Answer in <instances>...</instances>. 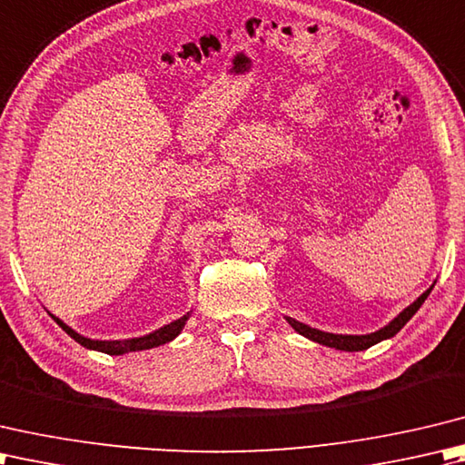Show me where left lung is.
<instances>
[{
  "mask_svg": "<svg viewBox=\"0 0 465 465\" xmlns=\"http://www.w3.org/2000/svg\"><path fill=\"white\" fill-rule=\"evenodd\" d=\"M433 287H430L428 291L423 292V295L413 301L410 307H407L403 312H400L390 325H385L383 329L375 331V333L371 335H333V333H325V331H317V329H311L307 325L299 323V321L287 317V321L291 323V327L297 331L299 335L307 337L311 341H315V343H321V345H327V347H335V349H341V351H363V349H369L371 345L379 343V341L383 339H390L393 337L395 333H400V329L410 321L415 312H418V309L423 305V301L428 299V295L431 292Z\"/></svg>",
  "mask_w": 465,
  "mask_h": 465,
  "instance_id": "8db88e82",
  "label": "left lung"
}]
</instances>
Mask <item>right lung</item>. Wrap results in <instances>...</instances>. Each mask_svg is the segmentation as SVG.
Returning <instances> with one entry per match:
<instances>
[{
    "label": "right lung",
    "instance_id": "1",
    "mask_svg": "<svg viewBox=\"0 0 465 465\" xmlns=\"http://www.w3.org/2000/svg\"><path fill=\"white\" fill-rule=\"evenodd\" d=\"M52 319H54L55 323H58L74 341H78V343L84 345L86 349H96V351L108 353V355H122V353H128V351H142V349H153V347L168 343V341H173V339L180 333V331H183V327L186 325L188 315L176 319L174 323L164 325L163 329L154 331V333L144 335V337H136V339H124V341H94V339L82 337L80 333H75V331H74L72 327L62 323V321H60L58 317L52 315Z\"/></svg>",
    "mask_w": 465,
    "mask_h": 465
}]
</instances>
